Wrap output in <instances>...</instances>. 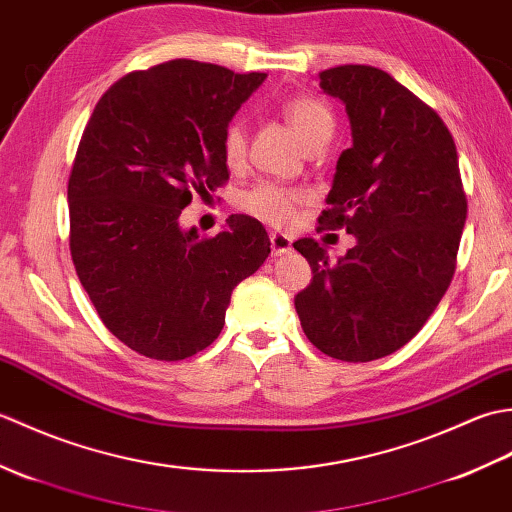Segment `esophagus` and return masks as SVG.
Wrapping results in <instances>:
<instances>
[{
    "label": "esophagus",
    "instance_id": "obj_1",
    "mask_svg": "<svg viewBox=\"0 0 512 512\" xmlns=\"http://www.w3.org/2000/svg\"><path fill=\"white\" fill-rule=\"evenodd\" d=\"M270 250H273V255H286L292 250V239L286 233H270Z\"/></svg>",
    "mask_w": 512,
    "mask_h": 512
}]
</instances>
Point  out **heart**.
<instances>
[{
  "label": "heart",
  "mask_w": 512,
  "mask_h": 512,
  "mask_svg": "<svg viewBox=\"0 0 512 512\" xmlns=\"http://www.w3.org/2000/svg\"><path fill=\"white\" fill-rule=\"evenodd\" d=\"M284 116L299 143L312 149L323 147L334 134V114L323 101L314 96H295L284 103ZM222 154L231 167H237L246 156V127L242 118H233L222 136ZM299 193L279 187L275 182H259L239 198V209L266 224L281 226L292 217Z\"/></svg>",
  "instance_id": "1"
}]
</instances>
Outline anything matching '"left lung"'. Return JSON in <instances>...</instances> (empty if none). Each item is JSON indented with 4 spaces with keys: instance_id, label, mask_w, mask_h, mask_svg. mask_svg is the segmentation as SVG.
Masks as SVG:
<instances>
[{
    "instance_id": "8db88e82",
    "label": "left lung",
    "mask_w": 512,
    "mask_h": 512,
    "mask_svg": "<svg viewBox=\"0 0 512 512\" xmlns=\"http://www.w3.org/2000/svg\"><path fill=\"white\" fill-rule=\"evenodd\" d=\"M319 79L352 127L319 228H345L356 246L330 262L312 237L292 244L312 268L295 308L323 354L367 363L409 343L447 292L466 195L447 125L394 76L339 65Z\"/></svg>"
}]
</instances>
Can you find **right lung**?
Listing matches in <instances>:
<instances>
[{"instance_id":"right-lung-1","label":"right lung","mask_w":512,"mask_h":512,"mask_svg":"<svg viewBox=\"0 0 512 512\" xmlns=\"http://www.w3.org/2000/svg\"><path fill=\"white\" fill-rule=\"evenodd\" d=\"M264 79L173 59L118 79L85 125L68 180L72 262L105 328L147 358L209 347L233 288L270 253L250 215L215 237L180 226L195 193L228 180L224 129Z\"/></svg>"}]
</instances>
